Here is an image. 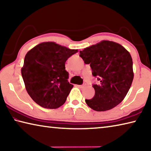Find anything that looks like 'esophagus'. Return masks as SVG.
<instances>
[{
	"instance_id": "1",
	"label": "esophagus",
	"mask_w": 151,
	"mask_h": 151,
	"mask_svg": "<svg viewBox=\"0 0 151 151\" xmlns=\"http://www.w3.org/2000/svg\"><path fill=\"white\" fill-rule=\"evenodd\" d=\"M79 88H83L84 86H85V85H77Z\"/></svg>"
}]
</instances>
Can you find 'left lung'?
I'll return each mask as SVG.
<instances>
[{
    "label": "left lung",
    "instance_id": "8db88e82",
    "mask_svg": "<svg viewBox=\"0 0 151 151\" xmlns=\"http://www.w3.org/2000/svg\"><path fill=\"white\" fill-rule=\"evenodd\" d=\"M80 57L89 64L92 74L100 81L93 85L95 94L86 99L87 105L96 111H106L118 105L129 92L134 78L132 59L121 45L102 40L80 51Z\"/></svg>",
    "mask_w": 151,
    "mask_h": 151
}]
</instances>
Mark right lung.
<instances>
[{
	"label": "right lung",
	"instance_id": "1",
	"mask_svg": "<svg viewBox=\"0 0 151 151\" xmlns=\"http://www.w3.org/2000/svg\"><path fill=\"white\" fill-rule=\"evenodd\" d=\"M77 51L55 42H44L27 53L21 74L27 93L36 103L52 109L65 103L73 87L68 82L65 63Z\"/></svg>",
	"mask_w": 151,
	"mask_h": 151
}]
</instances>
